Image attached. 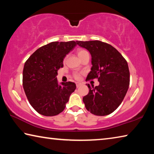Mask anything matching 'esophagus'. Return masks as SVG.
<instances>
[{"label": "esophagus", "mask_w": 154, "mask_h": 154, "mask_svg": "<svg viewBox=\"0 0 154 154\" xmlns=\"http://www.w3.org/2000/svg\"><path fill=\"white\" fill-rule=\"evenodd\" d=\"M82 85V83H76V86H77V88L80 87Z\"/></svg>", "instance_id": "obj_1"}]
</instances>
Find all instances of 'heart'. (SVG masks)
<instances>
[{
    "mask_svg": "<svg viewBox=\"0 0 154 154\" xmlns=\"http://www.w3.org/2000/svg\"><path fill=\"white\" fill-rule=\"evenodd\" d=\"M77 55L79 56V58L81 59L82 58L83 56H84L85 55H86V54H88V51L85 50V49H78L77 51ZM73 77H75V79H79L80 77H81V72H74L73 74Z\"/></svg>",
    "mask_w": 154,
    "mask_h": 154,
    "instance_id": "heart-1",
    "label": "heart"
}]
</instances>
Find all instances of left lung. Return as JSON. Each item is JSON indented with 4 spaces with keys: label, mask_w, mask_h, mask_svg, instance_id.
<instances>
[{
    "label": "left lung",
    "mask_w": 154,
    "mask_h": 154,
    "mask_svg": "<svg viewBox=\"0 0 154 154\" xmlns=\"http://www.w3.org/2000/svg\"><path fill=\"white\" fill-rule=\"evenodd\" d=\"M92 56V67L85 81L97 79L99 85L88 84L89 93L83 98L88 111L95 116H107L123 101L130 84L127 61L109 44L100 41H77ZM87 85V84H86Z\"/></svg>",
    "instance_id": "1"
}]
</instances>
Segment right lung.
Wrapping results in <instances>:
<instances>
[{
    "instance_id": "obj_1",
    "label": "right lung",
    "mask_w": 154,
    "mask_h": 154,
    "mask_svg": "<svg viewBox=\"0 0 154 154\" xmlns=\"http://www.w3.org/2000/svg\"><path fill=\"white\" fill-rule=\"evenodd\" d=\"M76 45L74 41L51 42L36 49L26 61L23 88L31 106L38 113L45 116L60 113L76 89L73 82L59 85L56 77L65 56Z\"/></svg>"
}]
</instances>
